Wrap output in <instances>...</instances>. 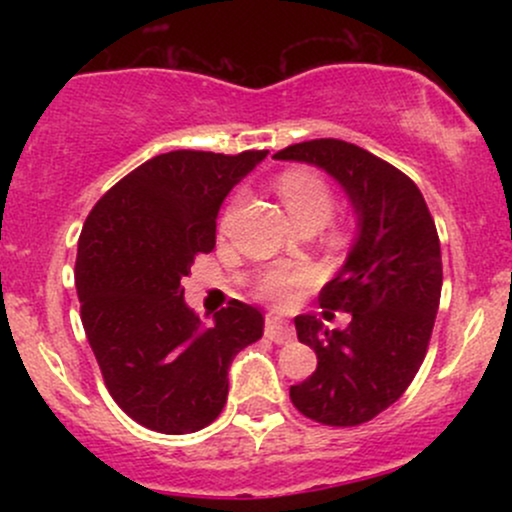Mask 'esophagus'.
<instances>
[{"label":"esophagus","instance_id":"34e87169","mask_svg":"<svg viewBox=\"0 0 512 512\" xmlns=\"http://www.w3.org/2000/svg\"><path fill=\"white\" fill-rule=\"evenodd\" d=\"M264 334H267L269 339L276 344H289L293 342V337H296V332H293L291 325H286V322H281L279 317L269 315L267 317V325H264Z\"/></svg>","mask_w":512,"mask_h":512}]
</instances>
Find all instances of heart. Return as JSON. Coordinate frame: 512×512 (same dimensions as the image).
<instances>
[{
  "label": "heart",
  "mask_w": 512,
  "mask_h": 512,
  "mask_svg": "<svg viewBox=\"0 0 512 512\" xmlns=\"http://www.w3.org/2000/svg\"><path fill=\"white\" fill-rule=\"evenodd\" d=\"M276 190L298 226L320 228L332 216V187L313 168H286L276 180ZM238 202L240 197L233 199L231 207L223 214L221 226L231 221ZM305 284H310V272L305 267H272L257 281V296L274 305H289Z\"/></svg>",
  "instance_id": "heart-1"
}]
</instances>
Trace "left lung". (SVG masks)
Wrapping results in <instances>:
<instances>
[{
	"label": "left lung",
	"mask_w": 512,
	"mask_h": 512,
	"mask_svg": "<svg viewBox=\"0 0 512 512\" xmlns=\"http://www.w3.org/2000/svg\"><path fill=\"white\" fill-rule=\"evenodd\" d=\"M274 158L330 173L358 219L354 248L317 298L320 308L351 313V322L327 330L315 315L293 320L317 368L291 385V402L317 424H366L404 395L424 363L443 286L436 223L414 180L361 146L313 139Z\"/></svg>",
	"instance_id": "1"
}]
</instances>
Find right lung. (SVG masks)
<instances>
[{"label": "right lung", "instance_id": "right-lung-1", "mask_svg": "<svg viewBox=\"0 0 512 512\" xmlns=\"http://www.w3.org/2000/svg\"><path fill=\"white\" fill-rule=\"evenodd\" d=\"M267 151H170L98 199L76 252L81 322L105 387L129 419L182 436L209 426L228 397V368L264 317L231 301L204 327L180 281L216 245L228 192Z\"/></svg>", "mask_w": 512, "mask_h": 512}]
</instances>
